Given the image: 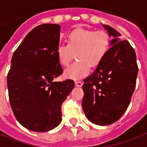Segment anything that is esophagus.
Listing matches in <instances>:
<instances>
[{
    "label": "esophagus",
    "instance_id": "obj_1",
    "mask_svg": "<svg viewBox=\"0 0 147 147\" xmlns=\"http://www.w3.org/2000/svg\"><path fill=\"white\" fill-rule=\"evenodd\" d=\"M75 84H76V87H81V86L83 85V82L80 80H76L75 82Z\"/></svg>",
    "mask_w": 147,
    "mask_h": 147
}]
</instances>
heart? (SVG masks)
I'll use <instances>...</instances> for the list:
<instances>
[{
	"instance_id": "heart-1",
	"label": "heart",
	"mask_w": 147,
	"mask_h": 147,
	"mask_svg": "<svg viewBox=\"0 0 147 147\" xmlns=\"http://www.w3.org/2000/svg\"><path fill=\"white\" fill-rule=\"evenodd\" d=\"M67 45H59L56 56L59 63L67 67L76 54L78 59L64 71V76L79 80L88 76L91 66L95 67L102 62L111 46V36L103 30L75 29L67 38Z\"/></svg>"
}]
</instances>
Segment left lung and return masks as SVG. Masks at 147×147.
I'll use <instances>...</instances> for the list:
<instances>
[{"mask_svg":"<svg viewBox=\"0 0 147 147\" xmlns=\"http://www.w3.org/2000/svg\"><path fill=\"white\" fill-rule=\"evenodd\" d=\"M111 41L108 52L91 76L84 79L82 107L93 123L105 126L116 122L127 109L136 85L138 64L134 49L120 40L119 32L103 25Z\"/></svg>","mask_w":147,"mask_h":147,"instance_id":"obj_1","label":"left lung"}]
</instances>
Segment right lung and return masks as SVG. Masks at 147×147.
<instances>
[{"label": "right lung", "mask_w": 147, "mask_h": 147, "mask_svg": "<svg viewBox=\"0 0 147 147\" xmlns=\"http://www.w3.org/2000/svg\"><path fill=\"white\" fill-rule=\"evenodd\" d=\"M60 26L44 24L30 31L12 57L7 86L16 120L28 130L51 131L62 120L61 105L74 88L72 80L55 82L63 73L56 56Z\"/></svg>", "instance_id": "1"}]
</instances>
